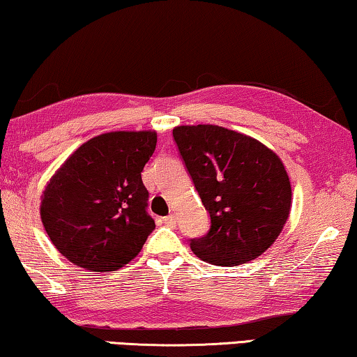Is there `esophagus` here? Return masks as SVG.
<instances>
[{
  "label": "esophagus",
  "mask_w": 357,
  "mask_h": 357,
  "mask_svg": "<svg viewBox=\"0 0 357 357\" xmlns=\"http://www.w3.org/2000/svg\"><path fill=\"white\" fill-rule=\"evenodd\" d=\"M161 223L167 225V227H175V225H177V217H175L174 213H171V215L161 218Z\"/></svg>",
  "instance_id": "obj_1"
}]
</instances>
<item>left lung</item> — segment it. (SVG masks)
Returning a JSON list of instances; mask_svg holds the SVG:
<instances>
[{
    "instance_id": "1",
    "label": "left lung",
    "mask_w": 357,
    "mask_h": 357,
    "mask_svg": "<svg viewBox=\"0 0 357 357\" xmlns=\"http://www.w3.org/2000/svg\"><path fill=\"white\" fill-rule=\"evenodd\" d=\"M180 158L211 215L202 238L190 239L201 260L236 266L278 239L292 202L289 175L259 140L212 124L174 129Z\"/></svg>"
}]
</instances>
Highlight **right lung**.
Wrapping results in <instances>:
<instances>
[{"instance_id":"add662e5","label":"right lung","mask_w":357,"mask_h":357,"mask_svg":"<svg viewBox=\"0 0 357 357\" xmlns=\"http://www.w3.org/2000/svg\"><path fill=\"white\" fill-rule=\"evenodd\" d=\"M156 132H108L81 145L47 183L41 220L56 249L91 271H116L155 229L142 171Z\"/></svg>"}]
</instances>
